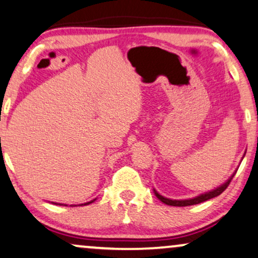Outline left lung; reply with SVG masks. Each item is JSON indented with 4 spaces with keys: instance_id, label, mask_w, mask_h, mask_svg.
I'll return each mask as SVG.
<instances>
[{
    "instance_id": "left-lung-1",
    "label": "left lung",
    "mask_w": 258,
    "mask_h": 258,
    "mask_svg": "<svg viewBox=\"0 0 258 258\" xmlns=\"http://www.w3.org/2000/svg\"><path fill=\"white\" fill-rule=\"evenodd\" d=\"M235 174V173H234ZM234 174L229 178L227 181L225 182V184L220 186V187L216 188V190L214 191H210V192H207V194L204 195H201V196L198 197H195V198H191V200H184V201H173V200H169V198H164L163 196H161V195L157 194L156 191H155V195H156V197L159 198L161 202H163L164 204H167V206H172V207H187V206H194V204H198V203H202V202H206L208 200H212L214 197H218L219 195H221L223 191L226 190V188L228 187V185L231 184V180L233 179Z\"/></svg>"
}]
</instances>
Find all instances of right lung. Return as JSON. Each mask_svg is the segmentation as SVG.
Here are the masks:
<instances>
[{"label": "right lung", "instance_id": "add662e5", "mask_svg": "<svg viewBox=\"0 0 258 258\" xmlns=\"http://www.w3.org/2000/svg\"><path fill=\"white\" fill-rule=\"evenodd\" d=\"M95 201V200H94ZM94 201H91V202H88V203H85L84 204V206H86V204H90V203H92V202ZM55 204H58V206H66V204H61V203H55Z\"/></svg>", "mask_w": 258, "mask_h": 258}]
</instances>
